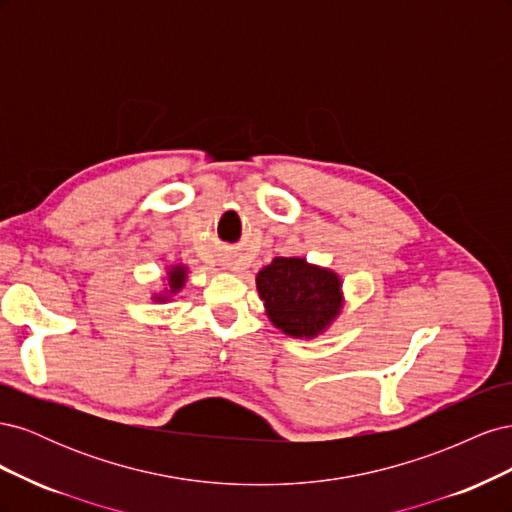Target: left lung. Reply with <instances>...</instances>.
<instances>
[{
  "instance_id": "1",
  "label": "left lung",
  "mask_w": 512,
  "mask_h": 512,
  "mask_svg": "<svg viewBox=\"0 0 512 512\" xmlns=\"http://www.w3.org/2000/svg\"><path fill=\"white\" fill-rule=\"evenodd\" d=\"M256 288L273 327L294 339L329 331L346 303L342 277L299 256L273 258L258 271Z\"/></svg>"
}]
</instances>
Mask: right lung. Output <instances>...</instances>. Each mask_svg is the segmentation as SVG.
Returning a JSON list of instances; mask_svg holds the SVG:
<instances>
[{
	"label": "right lung",
	"instance_id": "add662e5",
	"mask_svg": "<svg viewBox=\"0 0 512 512\" xmlns=\"http://www.w3.org/2000/svg\"><path fill=\"white\" fill-rule=\"evenodd\" d=\"M188 265H183V262H177V265H168L166 273L162 277V288L151 292V301L156 303H170L173 301L177 294L185 288L188 284Z\"/></svg>",
	"mask_w": 512,
	"mask_h": 512
}]
</instances>
